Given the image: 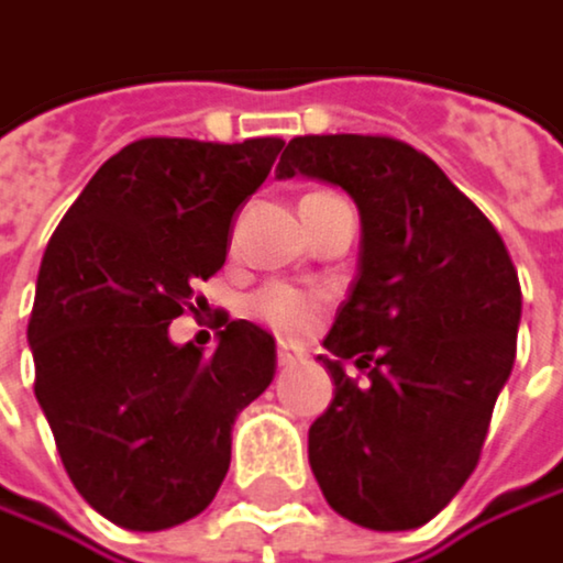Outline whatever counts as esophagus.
I'll return each instance as SVG.
<instances>
[{"label": "esophagus", "mask_w": 563, "mask_h": 563, "mask_svg": "<svg viewBox=\"0 0 563 563\" xmlns=\"http://www.w3.org/2000/svg\"><path fill=\"white\" fill-rule=\"evenodd\" d=\"M300 360H303V350H300V346L279 343V350H276V363H279V366H294V363H300Z\"/></svg>", "instance_id": "34e87169"}]
</instances>
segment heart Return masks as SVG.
Here are the masks:
<instances>
[{
  "mask_svg": "<svg viewBox=\"0 0 563 563\" xmlns=\"http://www.w3.org/2000/svg\"><path fill=\"white\" fill-rule=\"evenodd\" d=\"M327 297L313 287H297L273 279L250 297V313L279 336H303L323 313Z\"/></svg>",
  "mask_w": 563,
  "mask_h": 563,
  "instance_id": "obj_1",
  "label": "heart"
}]
</instances>
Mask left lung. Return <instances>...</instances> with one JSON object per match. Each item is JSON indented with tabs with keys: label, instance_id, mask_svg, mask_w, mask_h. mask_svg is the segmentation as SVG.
<instances>
[{
	"label": "left lung",
	"instance_id": "left-lung-1",
	"mask_svg": "<svg viewBox=\"0 0 563 563\" xmlns=\"http://www.w3.org/2000/svg\"><path fill=\"white\" fill-rule=\"evenodd\" d=\"M340 184L363 250L323 346L336 393L310 426V465L333 511L373 531L432 521L478 465L511 376L521 284L501 233L412 144L386 134H303L276 177ZM356 358V387L342 360Z\"/></svg>",
	"mask_w": 563,
	"mask_h": 563
}]
</instances>
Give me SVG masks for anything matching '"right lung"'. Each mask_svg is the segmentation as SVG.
I'll return each instance as SVG.
<instances>
[{
  "instance_id": "right-lung-1",
  "label": "right lung",
  "mask_w": 563,
  "mask_h": 563,
  "mask_svg": "<svg viewBox=\"0 0 563 563\" xmlns=\"http://www.w3.org/2000/svg\"><path fill=\"white\" fill-rule=\"evenodd\" d=\"M279 147L131 141L45 246L29 317L35 399L78 495L128 531L174 528L213 501L233 419L273 383L276 346L260 327L227 323L207 356L174 346L167 327L223 266L230 220Z\"/></svg>"
}]
</instances>
